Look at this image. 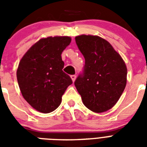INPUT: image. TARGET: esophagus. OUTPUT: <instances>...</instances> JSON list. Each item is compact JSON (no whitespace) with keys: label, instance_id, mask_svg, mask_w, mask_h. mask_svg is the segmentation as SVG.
<instances>
[{"label":"esophagus","instance_id":"1","mask_svg":"<svg viewBox=\"0 0 147 147\" xmlns=\"http://www.w3.org/2000/svg\"><path fill=\"white\" fill-rule=\"evenodd\" d=\"M71 80H72V82H75V80H76V75H71Z\"/></svg>","mask_w":147,"mask_h":147}]
</instances>
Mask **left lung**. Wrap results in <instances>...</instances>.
Here are the masks:
<instances>
[{
	"label": "left lung",
	"mask_w": 147,
	"mask_h": 147,
	"mask_svg": "<svg viewBox=\"0 0 147 147\" xmlns=\"http://www.w3.org/2000/svg\"><path fill=\"white\" fill-rule=\"evenodd\" d=\"M76 42L85 63L75 86L85 107L96 113L107 111L117 102L125 88V63L111 45L99 36H78Z\"/></svg>",
	"instance_id": "obj_1"
}]
</instances>
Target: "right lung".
Masks as SVG:
<instances>
[{
	"label": "right lung",
	"instance_id": "add662e5",
	"mask_svg": "<svg viewBox=\"0 0 147 147\" xmlns=\"http://www.w3.org/2000/svg\"><path fill=\"white\" fill-rule=\"evenodd\" d=\"M71 42L69 36L41 39L20 60L17 71L20 89L24 99L42 113L57 108L71 78L62 71L61 54Z\"/></svg>",
	"mask_w": 147,
	"mask_h": 147
}]
</instances>
